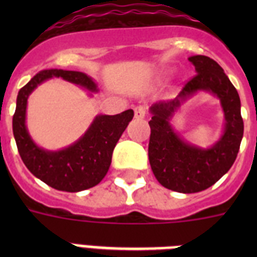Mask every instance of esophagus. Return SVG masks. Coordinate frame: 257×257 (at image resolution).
I'll list each match as a JSON object with an SVG mask.
<instances>
[{
	"label": "esophagus",
	"instance_id": "1",
	"mask_svg": "<svg viewBox=\"0 0 257 257\" xmlns=\"http://www.w3.org/2000/svg\"><path fill=\"white\" fill-rule=\"evenodd\" d=\"M147 114V106L145 105H137L135 106V117L136 118H144Z\"/></svg>",
	"mask_w": 257,
	"mask_h": 257
}]
</instances>
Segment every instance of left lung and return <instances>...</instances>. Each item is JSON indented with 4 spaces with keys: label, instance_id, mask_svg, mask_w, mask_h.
I'll list each match as a JSON object with an SVG mask.
<instances>
[{
    "label": "left lung",
    "instance_id": "obj_1",
    "mask_svg": "<svg viewBox=\"0 0 257 257\" xmlns=\"http://www.w3.org/2000/svg\"><path fill=\"white\" fill-rule=\"evenodd\" d=\"M196 76L184 85L176 98L151 106L152 120L148 156L153 175L163 187L181 193H195L212 187L223 177L239 153L244 122L240 97L223 68L207 56H192ZM199 90L215 94L222 102L226 126L220 140L208 150L185 143L173 131L169 120L184 100Z\"/></svg>",
    "mask_w": 257,
    "mask_h": 257
}]
</instances>
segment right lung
Instances as JSON below:
<instances>
[{"mask_svg": "<svg viewBox=\"0 0 257 257\" xmlns=\"http://www.w3.org/2000/svg\"><path fill=\"white\" fill-rule=\"evenodd\" d=\"M52 77H61L90 92H97L94 81L82 72L46 69L37 73L18 92L13 116L16 144L26 168L49 187L65 192L84 191L97 185L105 177L112 163L113 149L135 113L128 109L114 116L100 114L74 144L57 152L45 151L36 145L26 129V104L37 85Z\"/></svg>", "mask_w": 257, "mask_h": 257, "instance_id": "obj_1", "label": "right lung"}]
</instances>
